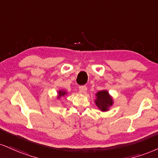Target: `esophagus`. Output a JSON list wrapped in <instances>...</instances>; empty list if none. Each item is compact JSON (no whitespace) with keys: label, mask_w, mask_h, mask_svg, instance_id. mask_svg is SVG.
I'll return each mask as SVG.
<instances>
[{"label":"esophagus","mask_w":158,"mask_h":158,"mask_svg":"<svg viewBox=\"0 0 158 158\" xmlns=\"http://www.w3.org/2000/svg\"><path fill=\"white\" fill-rule=\"evenodd\" d=\"M87 87L86 86H85V85H82V86L79 87V90H80L81 93H83V94H85V93L87 92Z\"/></svg>","instance_id":"34e87169"}]
</instances>
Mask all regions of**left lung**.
Returning a JSON list of instances; mask_svg holds the SVG:
<instances>
[{"mask_svg":"<svg viewBox=\"0 0 158 158\" xmlns=\"http://www.w3.org/2000/svg\"><path fill=\"white\" fill-rule=\"evenodd\" d=\"M96 99L95 100V103L101 111H108L110 107L113 104V97L109 94L107 90H103L98 91L96 94Z\"/></svg>","mask_w":158,"mask_h":158,"instance_id":"1","label":"left lung"}]
</instances>
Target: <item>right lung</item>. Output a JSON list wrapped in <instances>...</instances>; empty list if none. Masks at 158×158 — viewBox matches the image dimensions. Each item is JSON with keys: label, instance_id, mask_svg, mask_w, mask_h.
Instances as JSON below:
<instances>
[{"label": "right lung", "instance_id": "right-lung-1", "mask_svg": "<svg viewBox=\"0 0 158 158\" xmlns=\"http://www.w3.org/2000/svg\"><path fill=\"white\" fill-rule=\"evenodd\" d=\"M67 94V92H66V91H64V90H59L58 91V96H57V98L58 99H60V97L61 96H64V95H66Z\"/></svg>", "mask_w": 158, "mask_h": 158}]
</instances>
